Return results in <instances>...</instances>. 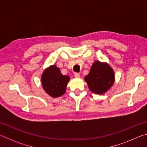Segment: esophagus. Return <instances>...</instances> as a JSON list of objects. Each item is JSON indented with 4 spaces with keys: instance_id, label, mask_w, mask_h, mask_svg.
Returning a JSON list of instances; mask_svg holds the SVG:
<instances>
[{
    "instance_id": "esophagus-1",
    "label": "esophagus",
    "mask_w": 147,
    "mask_h": 147,
    "mask_svg": "<svg viewBox=\"0 0 147 147\" xmlns=\"http://www.w3.org/2000/svg\"><path fill=\"white\" fill-rule=\"evenodd\" d=\"M74 76L76 77V78H78V77H80V74L79 73H74Z\"/></svg>"
}]
</instances>
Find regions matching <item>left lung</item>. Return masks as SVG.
<instances>
[{
	"mask_svg": "<svg viewBox=\"0 0 147 147\" xmlns=\"http://www.w3.org/2000/svg\"><path fill=\"white\" fill-rule=\"evenodd\" d=\"M114 77L113 71L108 64L95 61L89 74L85 77V80L91 92L102 94L113 85Z\"/></svg>",
	"mask_w": 147,
	"mask_h": 147,
	"instance_id": "left-lung-1",
	"label": "left lung"
}]
</instances>
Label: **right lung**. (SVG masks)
Wrapping results in <instances>:
<instances>
[{"label": "right lung", "instance_id": "1", "mask_svg": "<svg viewBox=\"0 0 147 147\" xmlns=\"http://www.w3.org/2000/svg\"><path fill=\"white\" fill-rule=\"evenodd\" d=\"M69 80V77L63 75L55 65L46 69L41 77L43 89L53 97H58L65 93Z\"/></svg>", "mask_w": 147, "mask_h": 147}]
</instances>
